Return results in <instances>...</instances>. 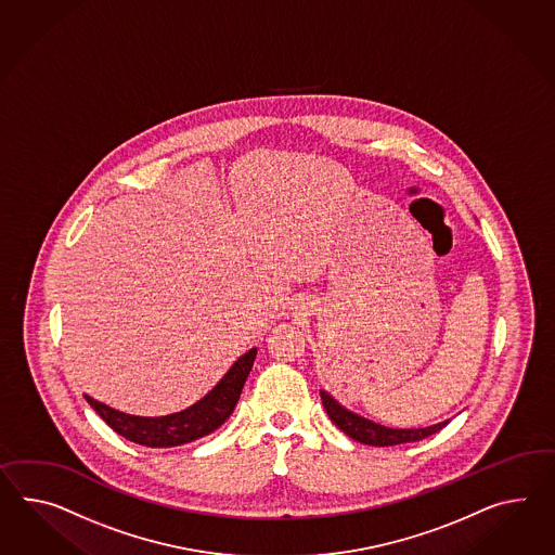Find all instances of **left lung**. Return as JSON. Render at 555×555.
I'll return each instance as SVG.
<instances>
[{
  "mask_svg": "<svg viewBox=\"0 0 555 555\" xmlns=\"http://www.w3.org/2000/svg\"><path fill=\"white\" fill-rule=\"evenodd\" d=\"M322 395V404L326 409L327 416L332 423L346 433L350 439L364 444H374V447H390V444H402V442L421 441L427 439L430 435L439 433L441 428L449 425V421L425 428H388L383 425H376L364 416H358L354 412L346 411L341 404H338L327 392Z\"/></svg>",
  "mask_w": 555,
  "mask_h": 555,
  "instance_id": "8db88e82",
  "label": "left lung"
}]
</instances>
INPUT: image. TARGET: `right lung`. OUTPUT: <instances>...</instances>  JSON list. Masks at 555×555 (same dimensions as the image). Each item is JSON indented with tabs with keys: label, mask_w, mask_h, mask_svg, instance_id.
<instances>
[{
	"label": "right lung",
	"mask_w": 555,
	"mask_h": 555,
	"mask_svg": "<svg viewBox=\"0 0 555 555\" xmlns=\"http://www.w3.org/2000/svg\"><path fill=\"white\" fill-rule=\"evenodd\" d=\"M256 354V348L245 352L207 397L201 398L199 402H195L185 411L167 414V416H157V418L132 416V414L114 411L94 398L86 397V400L94 411L99 412L100 418L127 441L144 444V447L185 444L214 433L215 428L221 427L228 421L229 414L233 412L240 400L243 384L249 376Z\"/></svg>",
	"instance_id": "obj_1"
}]
</instances>
